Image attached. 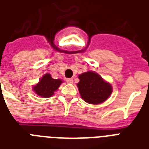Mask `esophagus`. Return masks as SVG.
I'll list each match as a JSON object with an SVG mask.
<instances>
[{
    "mask_svg": "<svg viewBox=\"0 0 149 149\" xmlns=\"http://www.w3.org/2000/svg\"><path fill=\"white\" fill-rule=\"evenodd\" d=\"M72 82H73V80H72V78H68V79H66V83L67 84H72Z\"/></svg>",
    "mask_w": 149,
    "mask_h": 149,
    "instance_id": "obj_1",
    "label": "esophagus"
}]
</instances>
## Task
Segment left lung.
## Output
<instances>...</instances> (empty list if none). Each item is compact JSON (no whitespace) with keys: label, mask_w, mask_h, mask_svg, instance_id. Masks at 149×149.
<instances>
[{"label":"left lung","mask_w":149,"mask_h":149,"mask_svg":"<svg viewBox=\"0 0 149 149\" xmlns=\"http://www.w3.org/2000/svg\"><path fill=\"white\" fill-rule=\"evenodd\" d=\"M77 84L81 97L91 104H99L106 101L112 93V86L100 75L92 71L79 75Z\"/></svg>","instance_id":"obj_1"}]
</instances>
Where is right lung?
Here are the masks:
<instances>
[{
	"label": "right lung",
	"mask_w": 149,
	"mask_h": 149,
	"mask_svg": "<svg viewBox=\"0 0 149 149\" xmlns=\"http://www.w3.org/2000/svg\"><path fill=\"white\" fill-rule=\"evenodd\" d=\"M63 81L59 79H52L49 73L43 76L38 84L33 86V91L42 97H50L58 90Z\"/></svg>",
	"instance_id": "1"
}]
</instances>
